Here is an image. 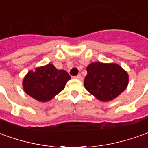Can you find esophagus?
<instances>
[{
  "label": "esophagus",
  "instance_id": "obj_1",
  "mask_svg": "<svg viewBox=\"0 0 148 148\" xmlns=\"http://www.w3.org/2000/svg\"><path fill=\"white\" fill-rule=\"evenodd\" d=\"M74 77L75 79H77V80H82V76L80 75V74H78V75H77V76H75Z\"/></svg>",
  "mask_w": 148,
  "mask_h": 148
}]
</instances>
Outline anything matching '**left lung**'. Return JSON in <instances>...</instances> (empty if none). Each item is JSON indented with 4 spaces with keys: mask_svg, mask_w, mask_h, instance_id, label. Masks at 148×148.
<instances>
[{
    "mask_svg": "<svg viewBox=\"0 0 148 148\" xmlns=\"http://www.w3.org/2000/svg\"><path fill=\"white\" fill-rule=\"evenodd\" d=\"M86 71L85 88L100 101L113 100L127 86V73L118 64L96 62L90 64Z\"/></svg>",
    "mask_w": 148,
    "mask_h": 148,
    "instance_id": "obj_1",
    "label": "left lung"
}]
</instances>
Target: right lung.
I'll return each instance as SVG.
<instances>
[{"instance_id":"add662e5","label":"right lung","mask_w":148,"mask_h":148,"mask_svg":"<svg viewBox=\"0 0 148 148\" xmlns=\"http://www.w3.org/2000/svg\"><path fill=\"white\" fill-rule=\"evenodd\" d=\"M71 76L52 64L29 71L23 79L25 92L39 102H48L62 91Z\"/></svg>"}]
</instances>
